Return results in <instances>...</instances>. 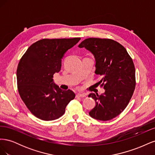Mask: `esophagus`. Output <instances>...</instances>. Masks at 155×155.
<instances>
[{"label": "esophagus", "instance_id": "1", "mask_svg": "<svg viewBox=\"0 0 155 155\" xmlns=\"http://www.w3.org/2000/svg\"><path fill=\"white\" fill-rule=\"evenodd\" d=\"M76 97H86V94H77L76 95Z\"/></svg>", "mask_w": 155, "mask_h": 155}]
</instances>
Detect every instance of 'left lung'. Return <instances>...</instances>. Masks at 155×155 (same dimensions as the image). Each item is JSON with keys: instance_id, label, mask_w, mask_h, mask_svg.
<instances>
[{"instance_id": "obj_1", "label": "left lung", "mask_w": 155, "mask_h": 155, "mask_svg": "<svg viewBox=\"0 0 155 155\" xmlns=\"http://www.w3.org/2000/svg\"><path fill=\"white\" fill-rule=\"evenodd\" d=\"M79 47H85L94 55L95 73L101 76L98 84L105 90L100 96L94 93L88 95L96 101V106L89 115L101 121L113 119L124 110L134 91L136 76L133 59L124 46L113 39L88 38Z\"/></svg>"}]
</instances>
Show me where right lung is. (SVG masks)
<instances>
[{
  "instance_id": "add662e5",
  "label": "right lung",
  "mask_w": 155,
  "mask_h": 155,
  "mask_svg": "<svg viewBox=\"0 0 155 155\" xmlns=\"http://www.w3.org/2000/svg\"><path fill=\"white\" fill-rule=\"evenodd\" d=\"M80 37L43 39L33 43L22 56L17 69V88L22 100L37 118L54 120L62 116L75 94L63 91L53 83L61 68L64 54Z\"/></svg>"
}]
</instances>
